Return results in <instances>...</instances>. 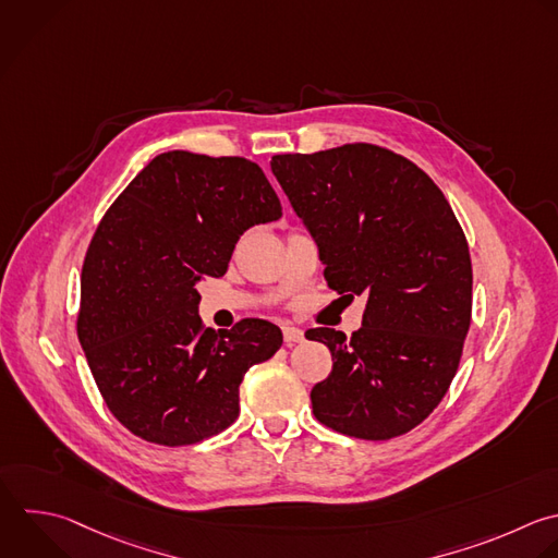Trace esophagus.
I'll use <instances>...</instances> for the list:
<instances>
[{
    "label": "esophagus",
    "instance_id": "esophagus-1",
    "mask_svg": "<svg viewBox=\"0 0 558 558\" xmlns=\"http://www.w3.org/2000/svg\"><path fill=\"white\" fill-rule=\"evenodd\" d=\"M303 340H305L303 329L292 327V325H283V342H286V347H294V344H299Z\"/></svg>",
    "mask_w": 558,
    "mask_h": 558
}]
</instances>
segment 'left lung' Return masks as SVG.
<instances>
[{
	"label": "left lung",
	"mask_w": 558,
	"mask_h": 558,
	"mask_svg": "<svg viewBox=\"0 0 558 558\" xmlns=\"http://www.w3.org/2000/svg\"><path fill=\"white\" fill-rule=\"evenodd\" d=\"M270 168L316 240L327 286L366 296L351 338L310 331L333 360L312 388L314 416L364 440L410 432L445 397L471 323V257L447 198L373 144L275 155Z\"/></svg>",
	"instance_id": "left-lung-1"
}]
</instances>
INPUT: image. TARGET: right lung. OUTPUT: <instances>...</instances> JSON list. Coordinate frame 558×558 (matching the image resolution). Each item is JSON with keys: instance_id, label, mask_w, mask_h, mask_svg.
Masks as SVG:
<instances>
[{"instance_id": "1", "label": "right lung", "mask_w": 558, "mask_h": 558, "mask_svg": "<svg viewBox=\"0 0 558 558\" xmlns=\"http://www.w3.org/2000/svg\"><path fill=\"white\" fill-rule=\"evenodd\" d=\"M279 218L257 163L185 150L155 157L105 214L83 264L78 338L109 410L135 436L192 445L238 418L246 371L283 336L262 318L203 327L198 283L227 272L246 229Z\"/></svg>"}]
</instances>
